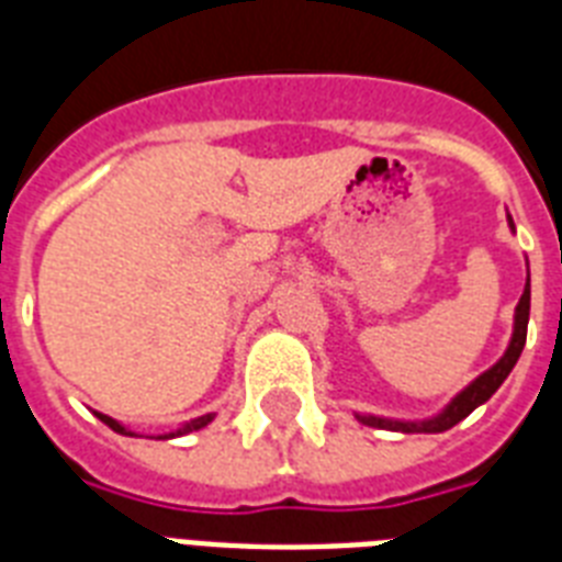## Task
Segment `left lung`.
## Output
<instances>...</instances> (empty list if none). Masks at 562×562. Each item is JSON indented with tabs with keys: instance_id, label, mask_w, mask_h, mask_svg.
Returning a JSON list of instances; mask_svg holds the SVG:
<instances>
[{
	"instance_id": "8db88e82",
	"label": "left lung",
	"mask_w": 562,
	"mask_h": 562,
	"mask_svg": "<svg viewBox=\"0 0 562 562\" xmlns=\"http://www.w3.org/2000/svg\"><path fill=\"white\" fill-rule=\"evenodd\" d=\"M510 227H514V221H510ZM528 315H531V277L525 282L522 297H519V306H516L514 338H510V347H507L505 356H502L487 373H481L470 387H463L437 417L419 419V423H400V419L373 417V414H356L359 423L373 428H387V431H405V435H417V431H423V435H437V431H446V428L458 426L463 417H470L472 411L479 408V405H484V402L502 387V382H505L507 375H510L514 364L519 361V356H522L525 338H528Z\"/></svg>"
}]
</instances>
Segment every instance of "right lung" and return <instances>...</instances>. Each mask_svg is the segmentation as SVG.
Here are the masks:
<instances>
[{"mask_svg": "<svg viewBox=\"0 0 562 562\" xmlns=\"http://www.w3.org/2000/svg\"><path fill=\"white\" fill-rule=\"evenodd\" d=\"M95 417L101 419V423H104V426H110L113 428V431H119V435H131V431H127L125 426H119L116 419L113 417H108V414H99V411H95ZM212 419V414H206V417H198V419H192V423H189V426H183V428H178V431H171V435H162V440H166V437H178V435H187V431H194V428H203L206 426V423H210ZM134 437V435H131Z\"/></svg>", "mask_w": 562, "mask_h": 562, "instance_id": "add662e5", "label": "right lung"}]
</instances>
